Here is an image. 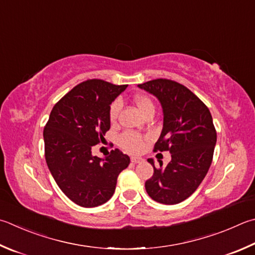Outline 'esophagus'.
<instances>
[{"instance_id": "1", "label": "esophagus", "mask_w": 255, "mask_h": 255, "mask_svg": "<svg viewBox=\"0 0 255 255\" xmlns=\"http://www.w3.org/2000/svg\"><path fill=\"white\" fill-rule=\"evenodd\" d=\"M130 160H131V163H133V164H139V163H141V161H142V158H140V157L132 156L131 158H130Z\"/></svg>"}]
</instances>
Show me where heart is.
Segmentation results:
<instances>
[{
  "instance_id": "heart-1",
  "label": "heart",
  "mask_w": 255,
  "mask_h": 255,
  "mask_svg": "<svg viewBox=\"0 0 255 255\" xmlns=\"http://www.w3.org/2000/svg\"><path fill=\"white\" fill-rule=\"evenodd\" d=\"M135 104L142 115L147 114L148 112H151V110H155L152 100L149 97L145 95L136 96ZM120 108H122V103H120V100H115L114 103L110 105L108 115L109 120L112 124L116 123V120H117ZM118 145L125 150L132 152V154H138V152H140L142 150L145 142H143V138L139 133L133 131H124L123 133H120L118 137Z\"/></svg>"
}]
</instances>
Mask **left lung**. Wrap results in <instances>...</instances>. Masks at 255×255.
<instances>
[{
  "label": "left lung",
  "mask_w": 255,
  "mask_h": 255,
  "mask_svg": "<svg viewBox=\"0 0 255 255\" xmlns=\"http://www.w3.org/2000/svg\"><path fill=\"white\" fill-rule=\"evenodd\" d=\"M154 95L163 108L164 123L155 151L168 150L167 166L147 159L154 167L146 180V192L161 204H178L200 186L212 164L216 130L205 104L186 87L168 79H155L138 85Z\"/></svg>",
  "instance_id": "1"
}]
</instances>
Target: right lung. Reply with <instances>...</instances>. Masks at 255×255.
Returning <instances> with one entry per match:
<instances>
[{
  "label": "right lung",
  "mask_w": 255,
  "mask_h": 255,
  "mask_svg": "<svg viewBox=\"0 0 255 255\" xmlns=\"http://www.w3.org/2000/svg\"><path fill=\"white\" fill-rule=\"evenodd\" d=\"M126 88L100 79L83 81L51 110L43 130L45 160L60 189L79 206L109 201L118 175L130 163L119 149L105 158L91 154L110 129V105Z\"/></svg>",
  "instance_id": "obj_1"
}]
</instances>
